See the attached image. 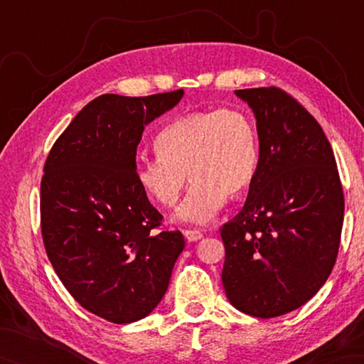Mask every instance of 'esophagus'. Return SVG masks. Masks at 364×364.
I'll return each mask as SVG.
<instances>
[{"instance_id":"1","label":"esophagus","mask_w":364,"mask_h":364,"mask_svg":"<svg viewBox=\"0 0 364 364\" xmlns=\"http://www.w3.org/2000/svg\"><path fill=\"white\" fill-rule=\"evenodd\" d=\"M183 233L189 242H196L203 237V233L200 230H183Z\"/></svg>"}]
</instances>
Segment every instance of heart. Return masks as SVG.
I'll return each mask as SVG.
<instances>
[{"mask_svg":"<svg viewBox=\"0 0 364 364\" xmlns=\"http://www.w3.org/2000/svg\"><path fill=\"white\" fill-rule=\"evenodd\" d=\"M154 156H141L136 180L153 203L170 208L186 180L194 183L175 218L181 222L211 220L227 197H242L259 166L258 131L237 107L194 111L170 122L154 141Z\"/></svg>","mask_w":364,"mask_h":364,"instance_id":"1","label":"heart"}]
</instances>
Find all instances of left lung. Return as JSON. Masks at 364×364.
Instances as JSON below:
<instances>
[{
	"label": "left lung",
	"instance_id": "8db88e82",
	"mask_svg": "<svg viewBox=\"0 0 364 364\" xmlns=\"http://www.w3.org/2000/svg\"><path fill=\"white\" fill-rule=\"evenodd\" d=\"M257 119L259 166L245 205L220 228L222 283L239 311L297 310L338 257L344 194L333 150L313 115L278 87L235 90Z\"/></svg>",
	"mask_w": 364,
	"mask_h": 364
}]
</instances>
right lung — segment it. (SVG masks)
Returning a JSON list of instances; mask_svg holds the SVG:
<instances>
[{"label": "right lung", "instance_id": "1", "mask_svg": "<svg viewBox=\"0 0 364 364\" xmlns=\"http://www.w3.org/2000/svg\"><path fill=\"white\" fill-rule=\"evenodd\" d=\"M184 92L100 95L54 142L41 183V227L54 272L78 304L114 323L149 316L164 297L181 231H154L162 215L136 180L145 125Z\"/></svg>", "mask_w": 364, "mask_h": 364}]
</instances>
